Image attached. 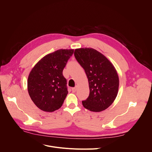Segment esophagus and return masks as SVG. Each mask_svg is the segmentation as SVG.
I'll use <instances>...</instances> for the list:
<instances>
[{
  "instance_id": "esophagus-1",
  "label": "esophagus",
  "mask_w": 152,
  "mask_h": 152,
  "mask_svg": "<svg viewBox=\"0 0 152 152\" xmlns=\"http://www.w3.org/2000/svg\"><path fill=\"white\" fill-rule=\"evenodd\" d=\"M77 86H75V87H74V88H72V91H73V93H75V92L77 91Z\"/></svg>"
}]
</instances>
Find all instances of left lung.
<instances>
[{
  "label": "left lung",
  "mask_w": 152,
  "mask_h": 152,
  "mask_svg": "<svg viewBox=\"0 0 152 152\" xmlns=\"http://www.w3.org/2000/svg\"><path fill=\"white\" fill-rule=\"evenodd\" d=\"M74 55L89 83L90 94L82 102L83 107L93 112L105 110L118 94L119 78L115 67L103 54L92 48L77 49Z\"/></svg>",
  "instance_id": "obj_1"
}]
</instances>
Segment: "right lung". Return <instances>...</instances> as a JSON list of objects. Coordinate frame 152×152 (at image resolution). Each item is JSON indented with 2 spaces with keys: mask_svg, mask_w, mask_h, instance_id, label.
I'll list each match as a JSON object with an SVG mask.
<instances>
[{
  "mask_svg": "<svg viewBox=\"0 0 152 152\" xmlns=\"http://www.w3.org/2000/svg\"><path fill=\"white\" fill-rule=\"evenodd\" d=\"M73 49H59L39 60L31 71L28 90L35 104L42 111L53 112L61 107L67 94V80L62 75Z\"/></svg>",
  "mask_w": 152,
  "mask_h": 152,
  "instance_id": "add662e5",
  "label": "right lung"
}]
</instances>
